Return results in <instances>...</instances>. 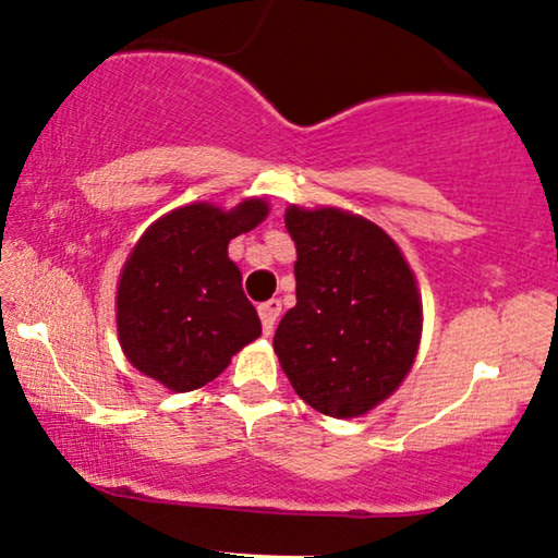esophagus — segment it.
<instances>
[{"label":"esophagus","mask_w":558,"mask_h":558,"mask_svg":"<svg viewBox=\"0 0 558 558\" xmlns=\"http://www.w3.org/2000/svg\"><path fill=\"white\" fill-rule=\"evenodd\" d=\"M280 310H283V306H280V301H278V299H270V301H265V304H259L262 328H265L267 336H270L272 328H275V323H278Z\"/></svg>","instance_id":"esophagus-1"}]
</instances>
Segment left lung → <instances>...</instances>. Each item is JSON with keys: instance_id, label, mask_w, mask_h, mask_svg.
Masks as SVG:
<instances>
[{"instance_id": "obj_1", "label": "left lung", "mask_w": 558, "mask_h": 558, "mask_svg": "<svg viewBox=\"0 0 558 558\" xmlns=\"http://www.w3.org/2000/svg\"><path fill=\"white\" fill-rule=\"evenodd\" d=\"M286 228L296 243V306L275 330V354L312 409L362 417L417 360V278L399 243L362 215L291 204Z\"/></svg>"}]
</instances>
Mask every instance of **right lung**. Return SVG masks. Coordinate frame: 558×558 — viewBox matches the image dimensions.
Returning a JSON list of instances; mask_svg holds the SVG:
<instances>
[{"mask_svg":"<svg viewBox=\"0 0 558 558\" xmlns=\"http://www.w3.org/2000/svg\"><path fill=\"white\" fill-rule=\"evenodd\" d=\"M267 215L265 198H243L230 209L194 202L144 230L114 296L120 349L138 373L172 393H189L257 341L262 323L243 296L228 243Z\"/></svg>","mask_w":558,"mask_h":558,"instance_id":"1","label":"right lung"}]
</instances>
